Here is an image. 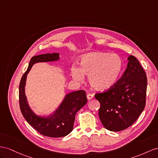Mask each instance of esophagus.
I'll return each mask as SVG.
<instances>
[{"instance_id": "34e87169", "label": "esophagus", "mask_w": 158, "mask_h": 158, "mask_svg": "<svg viewBox=\"0 0 158 158\" xmlns=\"http://www.w3.org/2000/svg\"><path fill=\"white\" fill-rule=\"evenodd\" d=\"M93 98H94V95H92L91 94H89L87 95V98L88 100H91V99H93Z\"/></svg>"}]
</instances>
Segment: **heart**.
I'll use <instances>...</instances> for the list:
<instances>
[{"mask_svg": "<svg viewBox=\"0 0 158 158\" xmlns=\"http://www.w3.org/2000/svg\"><path fill=\"white\" fill-rule=\"evenodd\" d=\"M123 67L122 60L115 53L98 52L84 55L80 68H71L73 77L77 81L88 76L91 87L97 91H105L113 87L118 81Z\"/></svg>", "mask_w": 158, "mask_h": 158, "instance_id": "1", "label": "heart"}]
</instances>
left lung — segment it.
<instances>
[{
  "label": "left lung",
  "instance_id": "8db88e82",
  "mask_svg": "<svg viewBox=\"0 0 158 158\" xmlns=\"http://www.w3.org/2000/svg\"><path fill=\"white\" fill-rule=\"evenodd\" d=\"M122 77L108 90L95 98L100 103L99 119L105 128L120 131L130 127L144 110L146 100L147 76L134 56Z\"/></svg>",
  "mask_w": 158,
  "mask_h": 158
}]
</instances>
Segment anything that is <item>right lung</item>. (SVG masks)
Listing matches in <instances>:
<instances>
[{
    "mask_svg": "<svg viewBox=\"0 0 158 158\" xmlns=\"http://www.w3.org/2000/svg\"><path fill=\"white\" fill-rule=\"evenodd\" d=\"M59 59V54L55 52L33 56L19 84V106L23 117L39 133L50 137H61L70 133L73 129L77 112L87 102L85 91L79 90L67 94L57 110L51 116L47 118L37 116L31 110L25 94L27 74L35 63L54 61Z\"/></svg>",
    "mask_w": 158,
    "mask_h": 158,
    "instance_id": "right-lung-1",
    "label": "right lung"
}]
</instances>
